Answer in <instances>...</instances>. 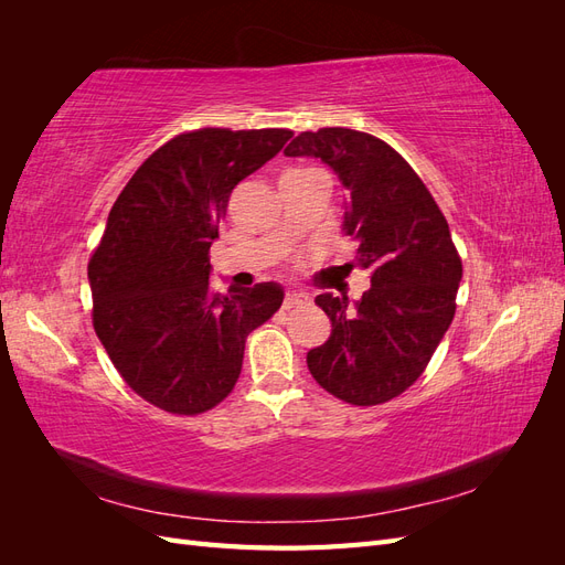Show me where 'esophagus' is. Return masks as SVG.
<instances>
[{
  "instance_id": "34e87169",
  "label": "esophagus",
  "mask_w": 565,
  "mask_h": 565,
  "mask_svg": "<svg viewBox=\"0 0 565 565\" xmlns=\"http://www.w3.org/2000/svg\"><path fill=\"white\" fill-rule=\"evenodd\" d=\"M309 301H311L309 295H303V292H287V295H285V301H282V309L289 311V309H295V306H306Z\"/></svg>"
}]
</instances>
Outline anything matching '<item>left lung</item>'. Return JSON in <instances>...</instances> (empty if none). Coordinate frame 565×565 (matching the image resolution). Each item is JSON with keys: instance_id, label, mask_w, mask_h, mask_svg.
I'll return each mask as SVG.
<instances>
[{"instance_id": "obj_1", "label": "left lung", "mask_w": 565, "mask_h": 565, "mask_svg": "<svg viewBox=\"0 0 565 565\" xmlns=\"http://www.w3.org/2000/svg\"><path fill=\"white\" fill-rule=\"evenodd\" d=\"M287 158H316L344 188L341 231L370 289L349 297L322 292L316 303L332 332L306 353L313 380L351 405H380L417 382L455 316L461 262L446 216L396 150L370 134L328 127L303 131Z\"/></svg>"}]
</instances>
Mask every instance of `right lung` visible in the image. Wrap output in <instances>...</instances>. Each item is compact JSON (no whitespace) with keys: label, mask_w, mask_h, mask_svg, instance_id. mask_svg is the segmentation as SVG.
Here are the masks:
<instances>
[{"label":"right lung","mask_w":565,"mask_h":565,"mask_svg":"<svg viewBox=\"0 0 565 565\" xmlns=\"http://www.w3.org/2000/svg\"><path fill=\"white\" fill-rule=\"evenodd\" d=\"M287 129H198L136 169L89 262L94 330L122 380L174 415L233 391L245 341L280 309L278 282L210 287V247L233 188L276 158Z\"/></svg>","instance_id":"obj_1"}]
</instances>
